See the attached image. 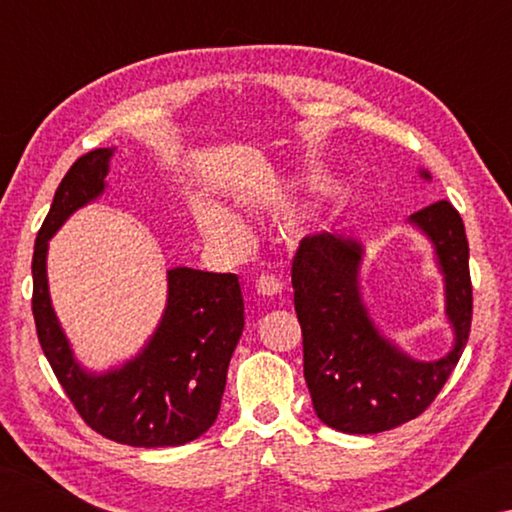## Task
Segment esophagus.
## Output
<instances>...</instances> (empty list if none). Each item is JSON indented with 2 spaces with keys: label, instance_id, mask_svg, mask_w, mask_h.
Returning a JSON list of instances; mask_svg holds the SVG:
<instances>
[{
  "label": "esophagus",
  "instance_id": "1",
  "mask_svg": "<svg viewBox=\"0 0 512 512\" xmlns=\"http://www.w3.org/2000/svg\"><path fill=\"white\" fill-rule=\"evenodd\" d=\"M255 291H257V296H262V298H273L282 291V284L277 282L275 277L264 275V277H257V280H255Z\"/></svg>",
  "mask_w": 512,
  "mask_h": 512
}]
</instances>
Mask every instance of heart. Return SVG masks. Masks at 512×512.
I'll return each mask as SVG.
<instances>
[{
  "label": "heart",
  "mask_w": 512,
  "mask_h": 512,
  "mask_svg": "<svg viewBox=\"0 0 512 512\" xmlns=\"http://www.w3.org/2000/svg\"><path fill=\"white\" fill-rule=\"evenodd\" d=\"M198 219H201V225L207 235L216 241H221V244L237 246L244 241V228H241L235 216H232L228 210H223V207L205 205Z\"/></svg>",
  "instance_id": "b5f03b06"
}]
</instances>
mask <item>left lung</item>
<instances>
[{"label":"left lung","mask_w":512,"mask_h":512,"mask_svg":"<svg viewBox=\"0 0 512 512\" xmlns=\"http://www.w3.org/2000/svg\"><path fill=\"white\" fill-rule=\"evenodd\" d=\"M411 221L436 246L447 282L456 343L438 361L409 359L372 327L359 296L357 241L320 232L302 239L293 257L305 381L316 415L336 431L379 433L418 418L443 391L470 339V246L461 214L449 201H436L411 214Z\"/></svg>","instance_id":"1"}]
</instances>
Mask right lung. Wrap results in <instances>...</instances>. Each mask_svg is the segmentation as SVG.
Here are the masks:
<instances>
[{
  "label": "right lung",
  "mask_w": 512,
  "mask_h": 512,
  "mask_svg": "<svg viewBox=\"0 0 512 512\" xmlns=\"http://www.w3.org/2000/svg\"><path fill=\"white\" fill-rule=\"evenodd\" d=\"M110 155V149L85 153L60 180L33 248V320L51 370L90 429L121 445L178 447L219 415L228 363L244 329L239 277L171 268L167 311L140 357L108 375H85L49 302L47 241L76 207L103 192Z\"/></svg>",
  "instance_id": "1"
}]
</instances>
